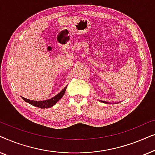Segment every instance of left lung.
<instances>
[{"mask_svg":"<svg viewBox=\"0 0 155 155\" xmlns=\"http://www.w3.org/2000/svg\"><path fill=\"white\" fill-rule=\"evenodd\" d=\"M102 101V102L105 103V104H108V103H109V102H107V101Z\"/></svg>","mask_w":155,"mask_h":155,"instance_id":"1","label":"left lung"}]
</instances>
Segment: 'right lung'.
Masks as SVG:
<instances>
[{"mask_svg":"<svg viewBox=\"0 0 155 155\" xmlns=\"http://www.w3.org/2000/svg\"><path fill=\"white\" fill-rule=\"evenodd\" d=\"M66 88L67 87H64V89H63V90L61 91V92H59L58 94H56V96L52 97V98L47 99V100L37 101H34V100H29V99L25 98V97H22V98L24 99V101H26V102L30 104L35 106V107L41 108V109H48V108L52 107L53 106L56 104L58 102L61 98H62L63 96L65 94Z\"/></svg>","mask_w":155,"mask_h":155,"instance_id":"obj_1","label":"right lung"}]
</instances>
